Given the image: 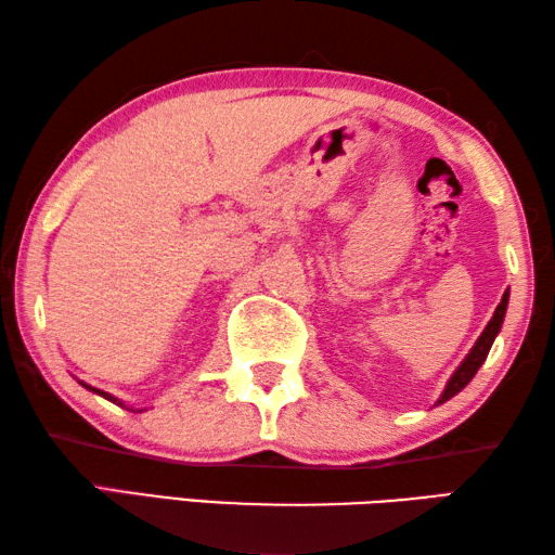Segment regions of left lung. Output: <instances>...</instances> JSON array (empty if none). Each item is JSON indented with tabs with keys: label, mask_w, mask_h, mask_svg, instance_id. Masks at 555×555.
<instances>
[{
	"label": "left lung",
	"mask_w": 555,
	"mask_h": 555,
	"mask_svg": "<svg viewBox=\"0 0 555 555\" xmlns=\"http://www.w3.org/2000/svg\"><path fill=\"white\" fill-rule=\"evenodd\" d=\"M506 300H509V294H504V296H502V304L496 306V311H494V315H492V321L487 323V327H485L482 335H480V340L475 343L473 350H469V354L465 357V362L460 364L457 372L453 374V377H450L448 387H446V391H443V397H440V401H438V403H443V401H448L450 397H455V393H457L460 389H463L469 379L475 377L477 370L482 367V362L487 360V352H490V347H492V343H494V337H496V333H500V327H502L504 311H506Z\"/></svg>",
	"instance_id": "obj_1"
}]
</instances>
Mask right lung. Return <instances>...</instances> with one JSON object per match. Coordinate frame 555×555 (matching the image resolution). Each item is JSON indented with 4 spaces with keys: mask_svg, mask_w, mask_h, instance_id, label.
I'll return each mask as SVG.
<instances>
[{
    "mask_svg": "<svg viewBox=\"0 0 555 555\" xmlns=\"http://www.w3.org/2000/svg\"><path fill=\"white\" fill-rule=\"evenodd\" d=\"M88 389H92V387H88ZM92 391H98V389H92ZM98 393H102V397H105V399H109V401H115V403H117V399H115V397H107L105 391H98Z\"/></svg>",
    "mask_w": 555,
    "mask_h": 555,
    "instance_id": "right-lung-1",
    "label": "right lung"
}]
</instances>
